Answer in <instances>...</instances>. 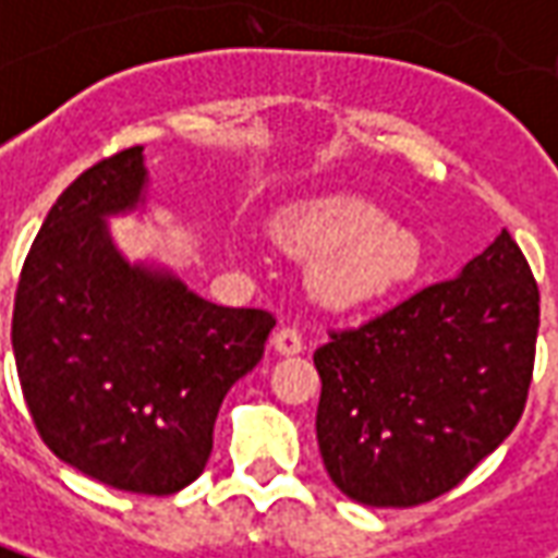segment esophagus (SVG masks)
<instances>
[{
	"label": "esophagus",
	"instance_id": "1",
	"mask_svg": "<svg viewBox=\"0 0 558 558\" xmlns=\"http://www.w3.org/2000/svg\"><path fill=\"white\" fill-rule=\"evenodd\" d=\"M271 348L278 351V354H283V357H293V354H299L302 348H305V342H302V332L295 327H280L275 336H271Z\"/></svg>",
	"mask_w": 558,
	"mask_h": 558
}]
</instances>
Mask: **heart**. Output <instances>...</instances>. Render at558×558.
<instances>
[{"label":"heart","instance_id":"1","mask_svg":"<svg viewBox=\"0 0 558 558\" xmlns=\"http://www.w3.org/2000/svg\"><path fill=\"white\" fill-rule=\"evenodd\" d=\"M287 253L314 259L311 283L327 305H366L407 287L424 259L422 238L363 195L302 201L275 219Z\"/></svg>","mask_w":558,"mask_h":558}]
</instances>
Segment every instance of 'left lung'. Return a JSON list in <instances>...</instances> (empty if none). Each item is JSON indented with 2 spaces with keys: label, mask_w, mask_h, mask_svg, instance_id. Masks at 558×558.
Listing matches in <instances>:
<instances>
[{
  "label": "left lung",
  "mask_w": 558,
  "mask_h": 558,
  "mask_svg": "<svg viewBox=\"0 0 558 558\" xmlns=\"http://www.w3.org/2000/svg\"><path fill=\"white\" fill-rule=\"evenodd\" d=\"M537 324V283L504 229L458 278L332 329L314 351L329 480L366 507L452 492L522 418Z\"/></svg>",
  "instance_id": "left-lung-1"
}]
</instances>
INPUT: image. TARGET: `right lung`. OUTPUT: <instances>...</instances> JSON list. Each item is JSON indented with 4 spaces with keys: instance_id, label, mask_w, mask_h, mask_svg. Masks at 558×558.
<instances>
[{
    "instance_id": "1",
    "label": "right lung",
    "mask_w": 558,
    "mask_h": 558,
    "mask_svg": "<svg viewBox=\"0 0 558 558\" xmlns=\"http://www.w3.org/2000/svg\"><path fill=\"white\" fill-rule=\"evenodd\" d=\"M143 146L75 177L26 253L11 344L45 446L134 495L195 483L229 388L263 360L275 317L222 308L170 271L131 265L106 219L143 201Z\"/></svg>"
}]
</instances>
